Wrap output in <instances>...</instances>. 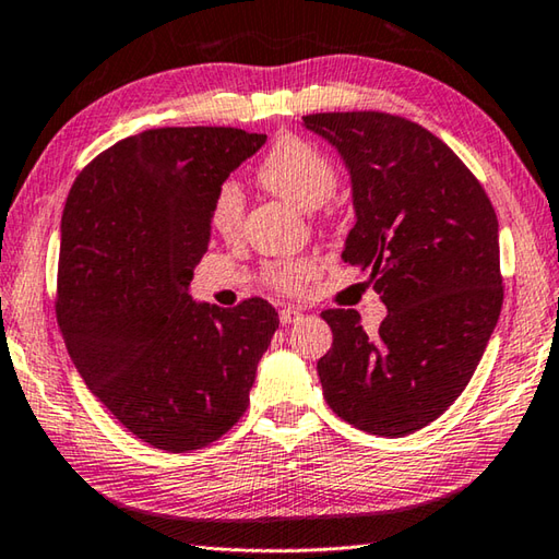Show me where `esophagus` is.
Listing matches in <instances>:
<instances>
[{"label":"esophagus","instance_id":"obj_1","mask_svg":"<svg viewBox=\"0 0 559 559\" xmlns=\"http://www.w3.org/2000/svg\"><path fill=\"white\" fill-rule=\"evenodd\" d=\"M300 318H302V313H300V310H296V308H283L281 313H278L281 325H293V323H298Z\"/></svg>","mask_w":559,"mask_h":559}]
</instances>
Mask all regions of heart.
I'll use <instances>...</instances> for the list:
<instances>
[{
    "mask_svg": "<svg viewBox=\"0 0 559 559\" xmlns=\"http://www.w3.org/2000/svg\"><path fill=\"white\" fill-rule=\"evenodd\" d=\"M259 179L273 194L300 206L302 212H316L333 197L337 187V169L318 147L300 138L286 135L276 140V145L261 159ZM210 222L212 229L224 239H234L241 231L243 192L234 179L216 189ZM313 273L316 263L308 259H276L266 266L271 286L286 293H298L302 283L313 278Z\"/></svg>",
    "mask_w": 559,
    "mask_h": 559,
    "instance_id": "1",
    "label": "heart"
}]
</instances>
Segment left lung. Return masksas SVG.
Listing matches in <instances>:
<instances>
[{"label": "left lung", "instance_id": "left-lung-1", "mask_svg": "<svg viewBox=\"0 0 559 559\" xmlns=\"http://www.w3.org/2000/svg\"><path fill=\"white\" fill-rule=\"evenodd\" d=\"M302 126L337 150L355 226L343 261L370 271L386 306L377 335L357 310H325L333 347L318 362L323 396L347 424L406 437L456 402L493 335L500 281L493 204L429 130L390 112H316Z\"/></svg>", "mask_w": 559, "mask_h": 559}]
</instances>
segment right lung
I'll return each mask as SVG.
<instances>
[{
	"label": "right lung",
	"instance_id": "add662e5",
	"mask_svg": "<svg viewBox=\"0 0 559 559\" xmlns=\"http://www.w3.org/2000/svg\"><path fill=\"white\" fill-rule=\"evenodd\" d=\"M266 143L236 128H157L120 140L75 177L61 216L56 318L75 370L155 449L185 453L229 431L278 313L192 300L212 200Z\"/></svg>",
	"mask_w": 559,
	"mask_h": 559
}]
</instances>
